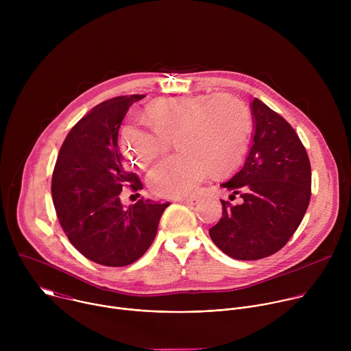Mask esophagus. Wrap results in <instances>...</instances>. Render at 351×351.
I'll use <instances>...</instances> for the list:
<instances>
[{
  "mask_svg": "<svg viewBox=\"0 0 351 351\" xmlns=\"http://www.w3.org/2000/svg\"><path fill=\"white\" fill-rule=\"evenodd\" d=\"M178 202L182 204H187V206H194L198 202V197L193 195V197H183V198H178Z\"/></svg>",
  "mask_w": 351,
  "mask_h": 351,
  "instance_id": "34e87169",
  "label": "esophagus"
}]
</instances>
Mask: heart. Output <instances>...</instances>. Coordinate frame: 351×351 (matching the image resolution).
<instances>
[{"mask_svg": "<svg viewBox=\"0 0 351 351\" xmlns=\"http://www.w3.org/2000/svg\"><path fill=\"white\" fill-rule=\"evenodd\" d=\"M149 129L128 125L121 134L122 153L138 167H147L167 152L175 138L179 153L160 161L148 184L164 197L190 195L207 172L226 176L247 154L253 117L241 99L228 94H198L161 98L145 106Z\"/></svg>", "mask_w": 351, "mask_h": 351, "instance_id": "b5f03b06", "label": "heart"}]
</instances>
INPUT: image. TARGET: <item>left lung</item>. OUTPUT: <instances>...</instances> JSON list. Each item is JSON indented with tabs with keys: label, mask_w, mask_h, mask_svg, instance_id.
<instances>
[{
	"label": "left lung",
	"mask_w": 351,
	"mask_h": 351,
	"mask_svg": "<svg viewBox=\"0 0 351 351\" xmlns=\"http://www.w3.org/2000/svg\"><path fill=\"white\" fill-rule=\"evenodd\" d=\"M252 114L254 136L244 167L221 184L241 203L222 199V218L210 229L217 247L241 261L279 252L303 221L311 197L310 160L294 129L258 98Z\"/></svg>",
	"instance_id": "8db88e82"
}]
</instances>
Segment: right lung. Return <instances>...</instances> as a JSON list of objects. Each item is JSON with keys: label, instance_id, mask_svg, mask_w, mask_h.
I'll return each mask as SVG.
<instances>
[{"label": "right lung", "instance_id": "add662e5", "mask_svg": "<svg viewBox=\"0 0 351 351\" xmlns=\"http://www.w3.org/2000/svg\"><path fill=\"white\" fill-rule=\"evenodd\" d=\"M144 97H115L94 107L68 133L53 172V202L65 234L86 258L107 267L137 261L169 206L141 198L125 208L119 198L123 187L143 189L123 162L118 132L129 107Z\"/></svg>", "mask_w": 351, "mask_h": 351}]
</instances>
